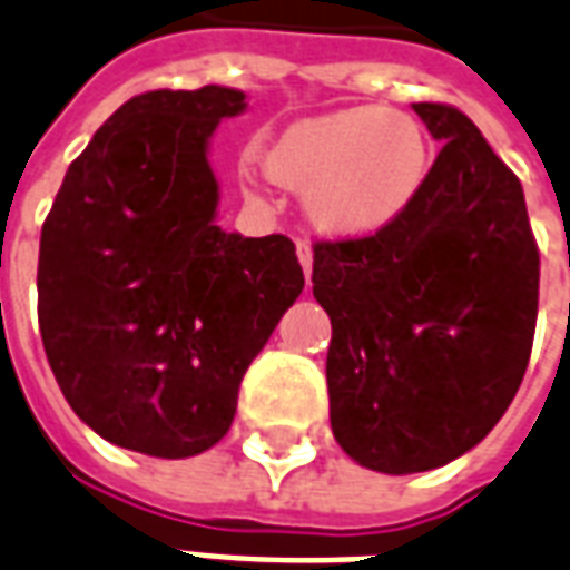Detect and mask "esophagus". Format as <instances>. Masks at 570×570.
Returning <instances> with one entry per match:
<instances>
[{
  "mask_svg": "<svg viewBox=\"0 0 570 570\" xmlns=\"http://www.w3.org/2000/svg\"><path fill=\"white\" fill-rule=\"evenodd\" d=\"M297 258L303 264V273H306V279L312 276V246L308 240H297Z\"/></svg>",
  "mask_w": 570,
  "mask_h": 570,
  "instance_id": "1",
  "label": "esophagus"
}]
</instances>
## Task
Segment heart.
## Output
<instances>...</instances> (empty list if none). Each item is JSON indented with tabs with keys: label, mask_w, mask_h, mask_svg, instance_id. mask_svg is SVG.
<instances>
[{
	"label": "heart",
	"mask_w": 570,
	"mask_h": 570,
	"mask_svg": "<svg viewBox=\"0 0 570 570\" xmlns=\"http://www.w3.org/2000/svg\"><path fill=\"white\" fill-rule=\"evenodd\" d=\"M276 184L306 189L308 223L321 235L363 240L416 205L431 171V145L401 109L345 106L303 118L262 151Z\"/></svg>",
	"instance_id": "obj_1"
}]
</instances>
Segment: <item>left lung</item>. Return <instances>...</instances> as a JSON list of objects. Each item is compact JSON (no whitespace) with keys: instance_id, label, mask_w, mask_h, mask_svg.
I'll return each mask as SVG.
<instances>
[{"instance_id":"8db88e82","label":"left lung","mask_w":570,"mask_h":570,"mask_svg":"<svg viewBox=\"0 0 570 570\" xmlns=\"http://www.w3.org/2000/svg\"><path fill=\"white\" fill-rule=\"evenodd\" d=\"M413 109L443 142L416 205L381 235L312 246L333 434L390 475L491 434L527 374L541 267L518 175L461 109Z\"/></svg>"}]
</instances>
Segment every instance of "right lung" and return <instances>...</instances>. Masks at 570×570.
Masks as SVG:
<instances>
[{
  "instance_id": "obj_1",
  "label": "right lung",
  "mask_w": 570,
  "mask_h": 570,
  "mask_svg": "<svg viewBox=\"0 0 570 570\" xmlns=\"http://www.w3.org/2000/svg\"><path fill=\"white\" fill-rule=\"evenodd\" d=\"M244 109V91L223 86L130 97L43 219V351L73 413L130 452L219 443L246 368L306 285L288 237L214 223L207 142Z\"/></svg>"
}]
</instances>
